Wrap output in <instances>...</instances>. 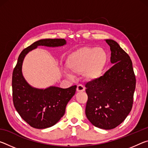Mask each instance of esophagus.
<instances>
[{
  "instance_id": "34e87169",
  "label": "esophagus",
  "mask_w": 148,
  "mask_h": 148,
  "mask_svg": "<svg viewBox=\"0 0 148 148\" xmlns=\"http://www.w3.org/2000/svg\"><path fill=\"white\" fill-rule=\"evenodd\" d=\"M76 91L77 92H83L85 91V87L84 86H82V85H78V86H77Z\"/></svg>"
}]
</instances>
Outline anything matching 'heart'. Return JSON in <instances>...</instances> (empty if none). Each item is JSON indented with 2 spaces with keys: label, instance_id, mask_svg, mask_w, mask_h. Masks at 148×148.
I'll list each match as a JSON object with an SVG mask.
<instances>
[{
  "label": "heart",
  "instance_id": "1",
  "mask_svg": "<svg viewBox=\"0 0 148 148\" xmlns=\"http://www.w3.org/2000/svg\"><path fill=\"white\" fill-rule=\"evenodd\" d=\"M108 56L101 47H82L67 57L66 66L72 74L83 72L86 79L92 81L101 76L107 64Z\"/></svg>",
  "mask_w": 148,
  "mask_h": 148
}]
</instances>
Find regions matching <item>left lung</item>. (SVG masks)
Returning <instances> with one entry per match:
<instances>
[{"instance_id": "obj_1", "label": "left lung", "mask_w": 148, "mask_h": 148, "mask_svg": "<svg viewBox=\"0 0 148 148\" xmlns=\"http://www.w3.org/2000/svg\"><path fill=\"white\" fill-rule=\"evenodd\" d=\"M106 42L114 65L99 79L86 84V114L94 126L109 130L121 124L131 111L136 77L129 55L116 41Z\"/></svg>"}]
</instances>
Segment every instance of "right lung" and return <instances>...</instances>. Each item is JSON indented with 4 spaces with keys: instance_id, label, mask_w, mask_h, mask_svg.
Masks as SVG:
<instances>
[{
    "instance_id": "add662e5",
    "label": "right lung",
    "mask_w": 148,
    "mask_h": 148,
    "mask_svg": "<svg viewBox=\"0 0 148 148\" xmlns=\"http://www.w3.org/2000/svg\"><path fill=\"white\" fill-rule=\"evenodd\" d=\"M62 38L43 39L34 42L24 49L19 56L12 73V97L15 108L25 121L36 129L53 126L64 116L66 104L74 96L76 86L66 89L49 87L45 89L32 87L25 81L21 71L25 56L38 46H63Z\"/></svg>"
}]
</instances>
